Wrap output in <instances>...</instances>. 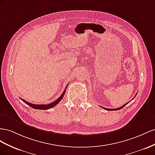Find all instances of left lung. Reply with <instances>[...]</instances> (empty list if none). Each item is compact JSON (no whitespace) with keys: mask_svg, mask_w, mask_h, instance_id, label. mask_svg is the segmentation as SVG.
Masks as SVG:
<instances>
[{"mask_svg":"<svg viewBox=\"0 0 155 155\" xmlns=\"http://www.w3.org/2000/svg\"><path fill=\"white\" fill-rule=\"evenodd\" d=\"M136 95H135V97H136ZM127 103L125 104L124 105H123L122 107H121L120 108H114V109H111V108H110V109H109V108H104V107H102V108H104V109H105V110H108V111H109V110H110V111H111V110H112V111H113V110H120V109H121L122 108L124 107L125 106H126V105H127L128 103Z\"/></svg>","mask_w":155,"mask_h":155,"instance_id":"left-lung-1","label":"left lung"}]
</instances>
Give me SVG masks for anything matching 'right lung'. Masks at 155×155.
<instances>
[{
    "label": "right lung",
    "instance_id": "right-lung-1",
    "mask_svg": "<svg viewBox=\"0 0 155 155\" xmlns=\"http://www.w3.org/2000/svg\"><path fill=\"white\" fill-rule=\"evenodd\" d=\"M68 86V84L65 87V89L67 88V86ZM65 89L64 90V92L61 94V95L60 96V97H58V99H57L54 102H52L50 104H32V103H30L27 101H26L25 100L23 99H21L22 101H23L24 103H25L26 104H28V106H30V107H32L34 109H37V110H48V109H50L52 107H54V106H56V104H58L59 103L60 101L63 99V97L65 95Z\"/></svg>",
    "mask_w": 155,
    "mask_h": 155
}]
</instances>
